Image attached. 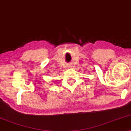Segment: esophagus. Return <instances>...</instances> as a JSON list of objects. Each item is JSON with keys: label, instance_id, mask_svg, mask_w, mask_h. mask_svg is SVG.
<instances>
[{"label": "esophagus", "instance_id": "esophagus-1", "mask_svg": "<svg viewBox=\"0 0 131 131\" xmlns=\"http://www.w3.org/2000/svg\"><path fill=\"white\" fill-rule=\"evenodd\" d=\"M73 67V66H69V67H68V68H69V69H71V68Z\"/></svg>", "mask_w": 131, "mask_h": 131}]
</instances>
